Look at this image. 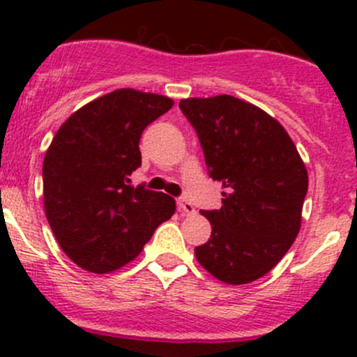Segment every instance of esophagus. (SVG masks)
Listing matches in <instances>:
<instances>
[{"mask_svg": "<svg viewBox=\"0 0 357 357\" xmlns=\"http://www.w3.org/2000/svg\"><path fill=\"white\" fill-rule=\"evenodd\" d=\"M176 204H178L179 212H183V214H193V212H195V205H193L190 200L178 199V202H176Z\"/></svg>", "mask_w": 357, "mask_h": 357, "instance_id": "34e87169", "label": "esophagus"}]
</instances>
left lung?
<instances>
[{"label":"left lung","mask_w":357,"mask_h":357,"mask_svg":"<svg viewBox=\"0 0 357 357\" xmlns=\"http://www.w3.org/2000/svg\"><path fill=\"white\" fill-rule=\"evenodd\" d=\"M197 131L208 176L225 186L221 208L202 211L212 235L197 261L221 282L243 285L271 271L301 228L307 171L289 132L229 95L179 103Z\"/></svg>","instance_id":"obj_1"}]
</instances>
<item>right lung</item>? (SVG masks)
Listing matches in <instances>:
<instances>
[{
    "label": "right lung",
    "mask_w": 357,
    "mask_h": 357,
    "mask_svg": "<svg viewBox=\"0 0 357 357\" xmlns=\"http://www.w3.org/2000/svg\"><path fill=\"white\" fill-rule=\"evenodd\" d=\"M171 107L165 96L117 89L72 114L53 138L43 162L46 218L86 271L128 264L174 214L172 197L129 185L143 131Z\"/></svg>",
    "instance_id": "1"
}]
</instances>
